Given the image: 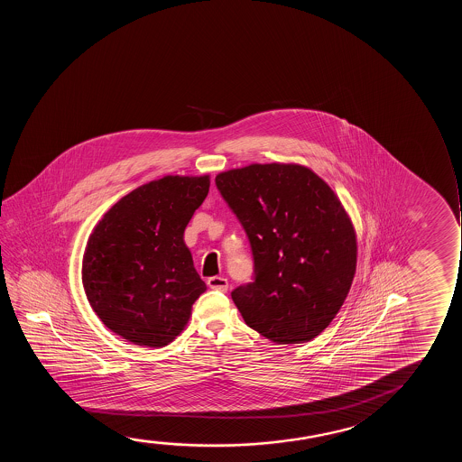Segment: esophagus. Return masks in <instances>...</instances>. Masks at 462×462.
Returning <instances> with one entry per match:
<instances>
[{
  "instance_id": "obj_1",
  "label": "esophagus",
  "mask_w": 462,
  "mask_h": 462,
  "mask_svg": "<svg viewBox=\"0 0 462 462\" xmlns=\"http://www.w3.org/2000/svg\"><path fill=\"white\" fill-rule=\"evenodd\" d=\"M207 284H208L209 289H213V291H227L228 289L227 279L221 278V276H213V278H209L208 281H207Z\"/></svg>"
}]
</instances>
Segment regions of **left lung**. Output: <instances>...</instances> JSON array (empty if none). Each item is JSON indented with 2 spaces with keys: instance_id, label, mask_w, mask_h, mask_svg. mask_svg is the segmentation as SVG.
<instances>
[{
  "instance_id": "8db88e82",
  "label": "left lung",
  "mask_w": 462,
  "mask_h": 462,
  "mask_svg": "<svg viewBox=\"0 0 462 462\" xmlns=\"http://www.w3.org/2000/svg\"><path fill=\"white\" fill-rule=\"evenodd\" d=\"M215 181L251 245L253 282L232 291L247 327L276 344L314 339L354 281L356 240L341 202L301 165H247Z\"/></svg>"
}]
</instances>
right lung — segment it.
<instances>
[{
  "label": "right lung",
  "mask_w": 462,
  "mask_h": 462,
  "mask_svg": "<svg viewBox=\"0 0 462 462\" xmlns=\"http://www.w3.org/2000/svg\"><path fill=\"white\" fill-rule=\"evenodd\" d=\"M208 189L207 175L161 178L123 197L96 226L83 255V287L116 335L162 347L189 320L207 285L183 234Z\"/></svg>",
  "instance_id": "right-lung-1"
}]
</instances>
